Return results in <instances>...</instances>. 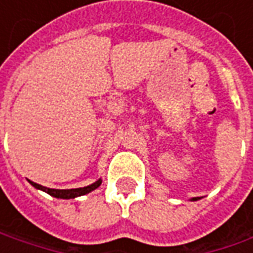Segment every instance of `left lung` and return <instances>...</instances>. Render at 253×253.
Masks as SVG:
<instances>
[{
    "label": "left lung",
    "mask_w": 253,
    "mask_h": 253,
    "mask_svg": "<svg viewBox=\"0 0 253 253\" xmlns=\"http://www.w3.org/2000/svg\"><path fill=\"white\" fill-rule=\"evenodd\" d=\"M193 200V201H196V200H199V197H194V199H191Z\"/></svg>",
    "instance_id": "obj_1"
}]
</instances>
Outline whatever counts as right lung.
<instances>
[{
  "mask_svg": "<svg viewBox=\"0 0 253 253\" xmlns=\"http://www.w3.org/2000/svg\"><path fill=\"white\" fill-rule=\"evenodd\" d=\"M31 184L34 186L35 189H39L44 191V193H47V194H50L52 197H56V199H76V197H80V196H84V194H87V193H90L92 190H95L97 187H100L101 186V179H98L95 183H92L90 186H85V187H80V189H69V190H59V189H47V187H44V186H41V184H38V183H34V181H31Z\"/></svg>",
  "mask_w": 253,
  "mask_h": 253,
  "instance_id": "right-lung-1",
  "label": "right lung"
}]
</instances>
